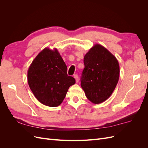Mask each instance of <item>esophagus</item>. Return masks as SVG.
I'll return each instance as SVG.
<instances>
[{"label":"esophagus","mask_w":148,"mask_h":148,"mask_svg":"<svg viewBox=\"0 0 148 148\" xmlns=\"http://www.w3.org/2000/svg\"><path fill=\"white\" fill-rule=\"evenodd\" d=\"M73 77L75 78V80H76V82L78 83V75H77V74L74 75H73Z\"/></svg>","instance_id":"34e87169"}]
</instances>
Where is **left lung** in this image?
Returning <instances> with one entry per match:
<instances>
[{"label": "left lung", "instance_id": "obj_1", "mask_svg": "<svg viewBox=\"0 0 148 148\" xmlns=\"http://www.w3.org/2000/svg\"><path fill=\"white\" fill-rule=\"evenodd\" d=\"M83 61L81 86L89 101L100 104L108 99L117 86L120 75L119 62L99 44L89 49Z\"/></svg>", "mask_w": 148, "mask_h": 148}]
</instances>
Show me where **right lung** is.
Wrapping results in <instances>:
<instances>
[{"label": "right lung", "instance_id": "1", "mask_svg": "<svg viewBox=\"0 0 148 148\" xmlns=\"http://www.w3.org/2000/svg\"><path fill=\"white\" fill-rule=\"evenodd\" d=\"M28 83L41 104L49 107L60 105L71 85L73 77L67 75V67L57 49H44L30 65Z\"/></svg>", "mask_w": 148, "mask_h": 148}]
</instances>
